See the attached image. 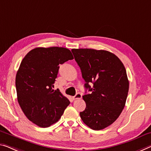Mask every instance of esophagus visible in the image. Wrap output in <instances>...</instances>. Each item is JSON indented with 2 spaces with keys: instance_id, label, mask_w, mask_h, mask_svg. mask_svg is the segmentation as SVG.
Here are the masks:
<instances>
[{
  "instance_id": "34e87169",
  "label": "esophagus",
  "mask_w": 151,
  "mask_h": 151,
  "mask_svg": "<svg viewBox=\"0 0 151 151\" xmlns=\"http://www.w3.org/2000/svg\"><path fill=\"white\" fill-rule=\"evenodd\" d=\"M82 94H81V93H77V94H76L75 95V96H74L73 97V100L80 99H82Z\"/></svg>"
}]
</instances>
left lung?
Masks as SVG:
<instances>
[{
  "mask_svg": "<svg viewBox=\"0 0 151 151\" xmlns=\"http://www.w3.org/2000/svg\"><path fill=\"white\" fill-rule=\"evenodd\" d=\"M71 52L90 92L82 96L86 107L80 113L81 119L91 129L101 130L112 124L124 109L129 90L126 68L106 50L73 48Z\"/></svg>",
  "mask_w": 151,
  "mask_h": 151,
  "instance_id": "8db88e82",
  "label": "left lung"
}]
</instances>
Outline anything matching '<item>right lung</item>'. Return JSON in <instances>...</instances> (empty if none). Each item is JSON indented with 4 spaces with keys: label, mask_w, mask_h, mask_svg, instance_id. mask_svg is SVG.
Returning a JSON list of instances; mask_svg holds the SVG:
<instances>
[{
    "label": "right lung",
    "mask_w": 151,
    "mask_h": 151,
    "mask_svg": "<svg viewBox=\"0 0 151 151\" xmlns=\"http://www.w3.org/2000/svg\"><path fill=\"white\" fill-rule=\"evenodd\" d=\"M73 59L63 47L32 49L21 63L15 78L17 101L27 119L41 127L59 121L70 102L53 90L59 64Z\"/></svg>",
    "instance_id": "add662e5"
}]
</instances>
